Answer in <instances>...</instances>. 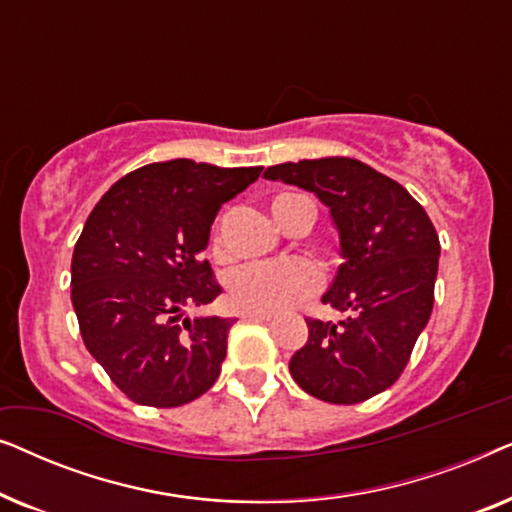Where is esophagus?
I'll list each match as a JSON object with an SVG mask.
<instances>
[{
	"label": "esophagus",
	"mask_w": 512,
	"mask_h": 512,
	"mask_svg": "<svg viewBox=\"0 0 512 512\" xmlns=\"http://www.w3.org/2000/svg\"><path fill=\"white\" fill-rule=\"evenodd\" d=\"M244 319H254V321H272L275 317H272V314H261V312H244Z\"/></svg>",
	"instance_id": "34e87169"
}]
</instances>
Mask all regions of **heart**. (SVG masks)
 I'll return each mask as SVG.
<instances>
[{
	"label": "heart",
	"instance_id": "heart-1",
	"mask_svg": "<svg viewBox=\"0 0 512 512\" xmlns=\"http://www.w3.org/2000/svg\"><path fill=\"white\" fill-rule=\"evenodd\" d=\"M298 195H279L272 202V214L282 212L286 202ZM216 254L221 249L216 247ZM319 291V272L305 258H286L277 263H258L237 270L228 279V300L237 312L279 314Z\"/></svg>",
	"mask_w": 512,
	"mask_h": 512
}]
</instances>
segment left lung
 Returning <instances> with one entry per match:
<instances>
[{"label":"left lung","instance_id":"1","mask_svg":"<svg viewBox=\"0 0 512 512\" xmlns=\"http://www.w3.org/2000/svg\"><path fill=\"white\" fill-rule=\"evenodd\" d=\"M265 179L331 209L345 263L321 303L340 321L307 317L310 338L289 370L319 401L354 405L396 384L433 310L440 242L424 207L361 160L331 156L272 165Z\"/></svg>","mask_w":512,"mask_h":512}]
</instances>
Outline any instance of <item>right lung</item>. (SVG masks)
Instances as JSON below:
<instances>
[{
  "instance_id": "obj_1",
  "label": "right lung",
  "mask_w": 512,
  "mask_h": 512,
  "mask_svg": "<svg viewBox=\"0 0 512 512\" xmlns=\"http://www.w3.org/2000/svg\"><path fill=\"white\" fill-rule=\"evenodd\" d=\"M263 167L188 158L118 179L90 212L72 256V305L83 345L130 401L179 408L216 382L235 319L179 312L221 293L202 258L223 202Z\"/></svg>"
}]
</instances>
